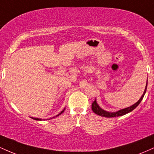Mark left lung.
I'll return each instance as SVG.
<instances>
[{"mask_svg": "<svg viewBox=\"0 0 154 154\" xmlns=\"http://www.w3.org/2000/svg\"><path fill=\"white\" fill-rule=\"evenodd\" d=\"M147 85H148V79H147V82H146V88H145V91L143 92V93L142 96L140 97V99L137 100L135 103H134L133 105L130 106L125 108V109H120V110L114 111V112H110V111H105L104 109H101V108L99 106V105H98V103H97L96 100H95L94 101H93V103H92V110H93V111L95 113V114H98V115L99 116H104V117H109V118L116 117V116H121L125 115V114L131 112L132 110H134V109H135V108L139 105L140 103L141 102V100H142L145 94H146V89H147Z\"/></svg>", "mask_w": 154, "mask_h": 154, "instance_id": "obj_1", "label": "left lung"}]
</instances>
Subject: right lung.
Wrapping results in <instances>:
<instances>
[{"mask_svg":"<svg viewBox=\"0 0 154 154\" xmlns=\"http://www.w3.org/2000/svg\"><path fill=\"white\" fill-rule=\"evenodd\" d=\"M64 110H65V108H64V109H63L62 111H61V112L59 113V114H57V115H56V116H54V117H52V118H54V117H56V116H59L60 114H62V113L63 112V111H64ZM52 118H51V119H52ZM32 119H35V120H38V121H41V120H42L41 119H39V118H35V117H32Z\"/></svg>","mask_w":154,"mask_h":154,"instance_id":"add662e5","label":"right lung"}]
</instances>
